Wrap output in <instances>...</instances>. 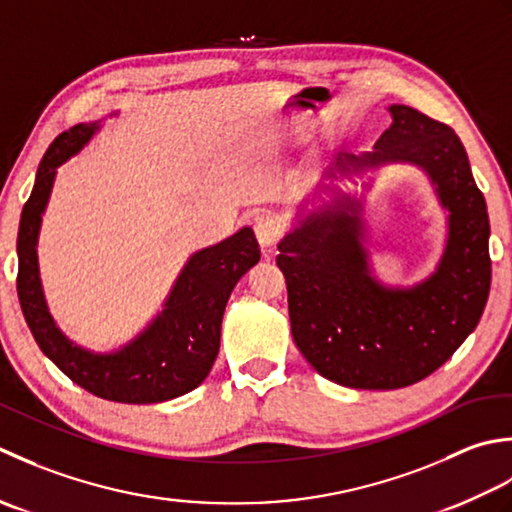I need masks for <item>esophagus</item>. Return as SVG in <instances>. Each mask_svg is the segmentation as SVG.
<instances>
[{"label": "esophagus", "instance_id": "34e87169", "mask_svg": "<svg viewBox=\"0 0 512 512\" xmlns=\"http://www.w3.org/2000/svg\"><path fill=\"white\" fill-rule=\"evenodd\" d=\"M254 234L258 238L260 247H265V249L274 247L278 243V238H280L278 218L271 216V214H258L254 218Z\"/></svg>", "mask_w": 512, "mask_h": 512}]
</instances>
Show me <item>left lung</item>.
Here are the masks:
<instances>
[{"label": "left lung", "mask_w": 512, "mask_h": 512, "mask_svg": "<svg viewBox=\"0 0 512 512\" xmlns=\"http://www.w3.org/2000/svg\"><path fill=\"white\" fill-rule=\"evenodd\" d=\"M387 110L391 128L373 150L338 154L314 198H302L276 258L302 356L322 378L373 391L409 387L440 369L475 331L490 289L486 201L460 137L409 106ZM387 164L422 169L447 212L445 252L432 274L409 288L384 286L366 249L370 174ZM344 178H362L361 194L342 191L337 181ZM320 193L330 198L322 202Z\"/></svg>", "instance_id": "1"}]
</instances>
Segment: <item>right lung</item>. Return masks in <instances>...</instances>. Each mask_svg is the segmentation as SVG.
<instances>
[{
  "mask_svg": "<svg viewBox=\"0 0 512 512\" xmlns=\"http://www.w3.org/2000/svg\"><path fill=\"white\" fill-rule=\"evenodd\" d=\"M112 112L110 117H117ZM103 121L79 123L50 143L17 234V294L39 349L81 389L123 404H156L201 384L221 347V322L229 294L260 260L252 227L212 247L198 249L176 276L163 309L137 336L112 351H92L70 340L52 318L39 278V229L57 168L79 154Z\"/></svg>",
  "mask_w": 512,
  "mask_h": 512,
  "instance_id": "1",
  "label": "right lung"
}]
</instances>
